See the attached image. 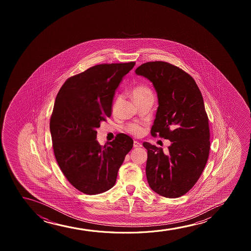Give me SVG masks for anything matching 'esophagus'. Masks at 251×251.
<instances>
[{
	"label": "esophagus",
	"mask_w": 251,
	"mask_h": 251,
	"mask_svg": "<svg viewBox=\"0 0 251 251\" xmlns=\"http://www.w3.org/2000/svg\"><path fill=\"white\" fill-rule=\"evenodd\" d=\"M142 147V145L140 142H138V141H134V148H141Z\"/></svg>",
	"instance_id": "obj_1"
}]
</instances>
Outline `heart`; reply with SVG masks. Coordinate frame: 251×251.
Segmentation results:
<instances>
[{"mask_svg":"<svg viewBox=\"0 0 251 251\" xmlns=\"http://www.w3.org/2000/svg\"><path fill=\"white\" fill-rule=\"evenodd\" d=\"M131 95H132V98L134 100V102H136L138 100H142V99L147 98V97L152 96V93H151V90L149 89V87H148V86H145V85H139V86H134L133 90H132V92H131ZM118 100H119V99H117L114 103L113 110L117 109ZM127 131L134 136H141L144 133V127H142L140 124H131L127 126Z\"/></svg>","mask_w":251,"mask_h":251,"instance_id":"1","label":"heart"}]
</instances>
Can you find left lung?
Instances as JSON below:
<instances>
[{
    "label": "left lung",
    "instance_id": "1",
    "mask_svg": "<svg viewBox=\"0 0 251 251\" xmlns=\"http://www.w3.org/2000/svg\"><path fill=\"white\" fill-rule=\"evenodd\" d=\"M135 74L149 79L158 95L151 135L172 142L167 151L143 143L148 150V184L159 196L177 198L196 184L209 155V124L202 95L189 74L168 62H146Z\"/></svg>",
    "mask_w": 251,
    "mask_h": 251
}]
</instances>
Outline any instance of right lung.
Wrapping results in <instances>:
<instances>
[{"label": "right lung", "instance_id": "right-lung-1", "mask_svg": "<svg viewBox=\"0 0 251 251\" xmlns=\"http://www.w3.org/2000/svg\"><path fill=\"white\" fill-rule=\"evenodd\" d=\"M135 62L93 66L66 80L55 98L50 128L53 150L66 178L80 192L97 195L111 189L125 156L133 148L118 134L100 146L97 128L111 116L116 90Z\"/></svg>", "mask_w": 251, "mask_h": 251}]
</instances>
